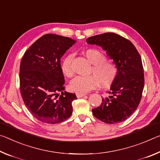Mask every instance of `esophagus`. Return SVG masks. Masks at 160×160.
<instances>
[{"instance_id": "1", "label": "esophagus", "mask_w": 160, "mask_h": 160, "mask_svg": "<svg viewBox=\"0 0 160 160\" xmlns=\"http://www.w3.org/2000/svg\"><path fill=\"white\" fill-rule=\"evenodd\" d=\"M76 95H77V96L78 98H82L83 97V96H84L86 95V93H81V92H77L76 93Z\"/></svg>"}]
</instances>
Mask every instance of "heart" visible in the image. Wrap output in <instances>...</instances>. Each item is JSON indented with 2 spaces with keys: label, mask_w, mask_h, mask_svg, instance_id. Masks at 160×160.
<instances>
[{
  "label": "heart",
  "mask_w": 160,
  "mask_h": 160,
  "mask_svg": "<svg viewBox=\"0 0 160 160\" xmlns=\"http://www.w3.org/2000/svg\"><path fill=\"white\" fill-rule=\"evenodd\" d=\"M91 64H93L89 71L91 74L88 77L78 76L70 83V88L77 92L85 93L98 87L101 84L103 87L111 86L116 79L118 74L116 64L111 60L106 59V56L97 49L90 48L83 52ZM73 54H69L63 59L61 69L67 77H72L74 72L72 67Z\"/></svg>",
  "instance_id": "1"
}]
</instances>
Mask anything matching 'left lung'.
Here are the masks:
<instances>
[{
    "label": "left lung",
    "instance_id": "left-lung-1",
    "mask_svg": "<svg viewBox=\"0 0 160 160\" xmlns=\"http://www.w3.org/2000/svg\"><path fill=\"white\" fill-rule=\"evenodd\" d=\"M86 42L101 47L118 69L108 92L111 96L102 98L100 106L92 109L93 115L106 123L123 122L135 111L142 98L145 78L139 52L130 40L113 32L90 37Z\"/></svg>",
    "mask_w": 160,
    "mask_h": 160
}]
</instances>
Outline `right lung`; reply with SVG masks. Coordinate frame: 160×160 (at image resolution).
<instances>
[{"mask_svg":"<svg viewBox=\"0 0 160 160\" xmlns=\"http://www.w3.org/2000/svg\"><path fill=\"white\" fill-rule=\"evenodd\" d=\"M75 42L67 37L47 34L30 47L20 62L22 100L31 114L44 123H59L72 113V101L77 98L75 93L64 92L60 59Z\"/></svg>","mask_w":160,"mask_h":160,"instance_id":"right-lung-1","label":"right lung"}]
</instances>
